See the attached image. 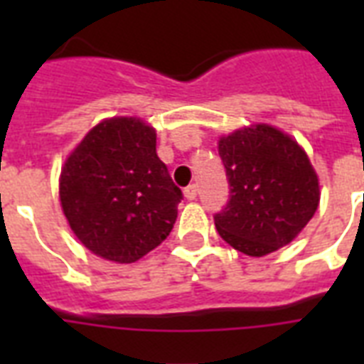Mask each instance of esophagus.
<instances>
[{
	"label": "esophagus",
	"mask_w": 364,
	"mask_h": 364,
	"mask_svg": "<svg viewBox=\"0 0 364 364\" xmlns=\"http://www.w3.org/2000/svg\"><path fill=\"white\" fill-rule=\"evenodd\" d=\"M196 194H198V185H188L185 188V198L187 200H194L196 198Z\"/></svg>",
	"instance_id": "1"
}]
</instances>
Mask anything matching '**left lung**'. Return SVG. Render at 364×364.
Masks as SVG:
<instances>
[{
	"label": "left lung",
	"mask_w": 364,
	"mask_h": 364,
	"mask_svg": "<svg viewBox=\"0 0 364 364\" xmlns=\"http://www.w3.org/2000/svg\"><path fill=\"white\" fill-rule=\"evenodd\" d=\"M227 171V205L217 211V232L249 257L287 245L319 204V183L299 143L268 124L219 139Z\"/></svg>",
	"instance_id": "left-lung-1"
}]
</instances>
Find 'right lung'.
I'll return each instance as SVG.
<instances>
[{"instance_id":"right-lung-1","label":"right lung","mask_w":364,"mask_h":364,"mask_svg":"<svg viewBox=\"0 0 364 364\" xmlns=\"http://www.w3.org/2000/svg\"><path fill=\"white\" fill-rule=\"evenodd\" d=\"M181 188L156 154V134L139 119H109L65 160L60 202L92 253L136 262L170 236Z\"/></svg>"}]
</instances>
